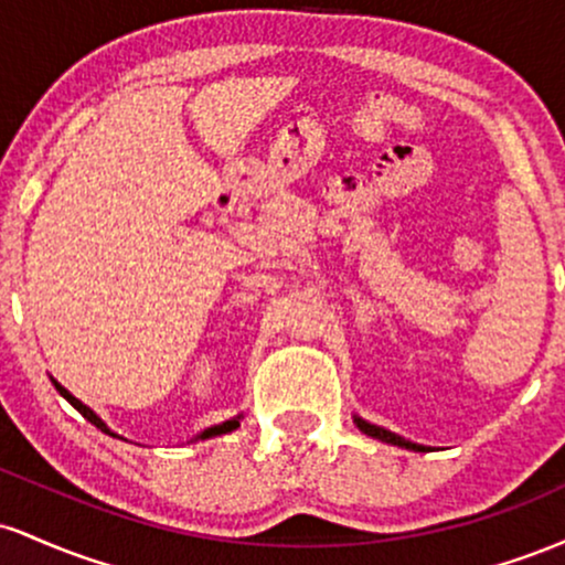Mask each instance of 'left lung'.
<instances>
[{"label": "left lung", "mask_w": 565, "mask_h": 565, "mask_svg": "<svg viewBox=\"0 0 565 565\" xmlns=\"http://www.w3.org/2000/svg\"><path fill=\"white\" fill-rule=\"evenodd\" d=\"M353 423H355V427H359L361 433H366L369 438H377V440H382V444L401 446V449H408V451H427V446H423V444H414V440L401 438L398 433H391V430H385V427L366 423V419H361L359 414H353Z\"/></svg>", "instance_id": "8db88e82"}]
</instances>
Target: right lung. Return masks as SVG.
<instances>
[{
    "label": "right lung",
    "instance_id": "add662e5",
    "mask_svg": "<svg viewBox=\"0 0 565 565\" xmlns=\"http://www.w3.org/2000/svg\"><path fill=\"white\" fill-rule=\"evenodd\" d=\"M53 385H55V391H57V393H61V395H63V398H66V401H68V404H71V406H74V408H76V412H79V414H82V417H84V419H87V423H93V425L97 427V430H103V433H106V436L121 438V436H119V433H114V430H111V427H108L106 423H103V419H100V417H97V414L93 412V408H89L87 404H82V401H79V398H76V395H71V393L66 391V387H63V385H61V382H57V380H53ZM242 419H244V414H236V417L225 419V423H220V425H212V427H206V430H201V433H199V436H193L191 440H206V438H215V436H225V433L236 430V427H238V425H242ZM121 440H125V438H121Z\"/></svg>",
    "mask_w": 565,
    "mask_h": 565
}]
</instances>
